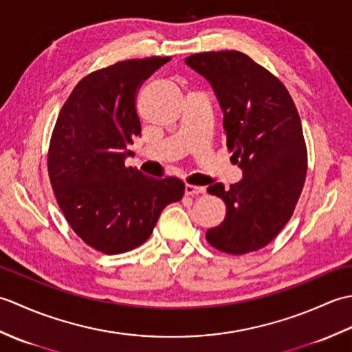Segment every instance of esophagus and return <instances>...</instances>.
Instances as JSON below:
<instances>
[{
  "mask_svg": "<svg viewBox=\"0 0 352 352\" xmlns=\"http://www.w3.org/2000/svg\"><path fill=\"white\" fill-rule=\"evenodd\" d=\"M186 195H199V193H204L206 189L201 188V186H193V184H186L184 186Z\"/></svg>",
  "mask_w": 352,
  "mask_h": 352,
  "instance_id": "obj_1",
  "label": "esophagus"
}]
</instances>
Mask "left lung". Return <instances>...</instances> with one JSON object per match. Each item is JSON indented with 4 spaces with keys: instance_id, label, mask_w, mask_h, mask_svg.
I'll list each match as a JSON object with an SVG mask.
<instances>
[{
    "instance_id": "8db88e82",
    "label": "left lung",
    "mask_w": 352,
    "mask_h": 352,
    "mask_svg": "<svg viewBox=\"0 0 352 352\" xmlns=\"http://www.w3.org/2000/svg\"><path fill=\"white\" fill-rule=\"evenodd\" d=\"M186 63L210 81L223 111L231 162L243 178L207 192L226 203V218L207 230L213 248L242 256L272 242L294 214L307 175L301 119L286 86L241 51L192 54Z\"/></svg>"
}]
</instances>
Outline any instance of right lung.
Instances as JSON below:
<instances>
[{"label":"right lung","instance_id":"add662e5","mask_svg":"<svg viewBox=\"0 0 352 352\" xmlns=\"http://www.w3.org/2000/svg\"><path fill=\"white\" fill-rule=\"evenodd\" d=\"M170 57L118 62L81 78L51 134L48 174L57 204L81 241L121 254L148 241L164 207L184 195L175 177L151 178L126 166L140 134L139 87Z\"/></svg>","mask_w":352,"mask_h":352}]
</instances>
